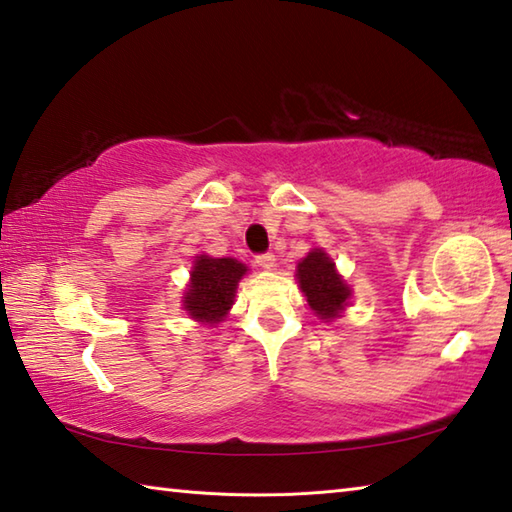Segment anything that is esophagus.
Instances as JSON below:
<instances>
[{
    "instance_id": "34e87169",
    "label": "esophagus",
    "mask_w": 512,
    "mask_h": 512,
    "mask_svg": "<svg viewBox=\"0 0 512 512\" xmlns=\"http://www.w3.org/2000/svg\"><path fill=\"white\" fill-rule=\"evenodd\" d=\"M255 264L262 266V268H273L275 266V255L273 253H262L255 257Z\"/></svg>"
}]
</instances>
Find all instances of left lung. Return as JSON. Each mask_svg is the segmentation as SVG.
I'll return each mask as SVG.
<instances>
[{"label": "left lung", "instance_id": "obj_1", "mask_svg": "<svg viewBox=\"0 0 512 512\" xmlns=\"http://www.w3.org/2000/svg\"><path fill=\"white\" fill-rule=\"evenodd\" d=\"M297 280L311 309L322 320H333L338 311L345 309L349 286L336 273L331 259L320 248H313L300 264H297Z\"/></svg>", "mask_w": 512, "mask_h": 512}]
</instances>
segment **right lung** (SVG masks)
I'll list each match as a JSON object with an SVG mask.
<instances>
[{
	"instance_id": "obj_1",
	"label": "right lung",
	"mask_w": 512,
	"mask_h": 512,
	"mask_svg": "<svg viewBox=\"0 0 512 512\" xmlns=\"http://www.w3.org/2000/svg\"><path fill=\"white\" fill-rule=\"evenodd\" d=\"M244 273L246 266L239 264L237 259L199 257L192 268V282L183 300L185 311L199 322H221L230 309L237 282Z\"/></svg>"
}]
</instances>
